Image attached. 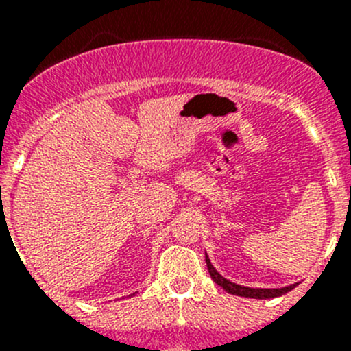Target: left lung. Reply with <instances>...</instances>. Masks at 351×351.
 Instances as JSON below:
<instances>
[{"instance_id": "obj_1", "label": "left lung", "mask_w": 351, "mask_h": 351, "mask_svg": "<svg viewBox=\"0 0 351 351\" xmlns=\"http://www.w3.org/2000/svg\"><path fill=\"white\" fill-rule=\"evenodd\" d=\"M205 263H207L208 274H210L212 280L215 282L219 287L226 290L229 293H234V295H241V297H250V299H274V297H280L284 293L290 292L292 289H295L299 284H292L289 287H282V289H251V287H244V285H238L234 282L228 280V278L222 277L214 267H212L210 260H208L207 253H205Z\"/></svg>"}]
</instances>
